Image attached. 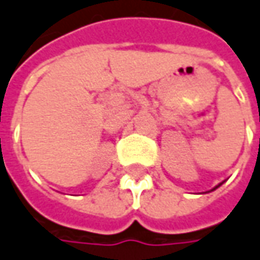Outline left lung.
Returning <instances> with one entry per match:
<instances>
[{"label":"left lung","instance_id":"left-lung-1","mask_svg":"<svg viewBox=\"0 0 260 260\" xmlns=\"http://www.w3.org/2000/svg\"><path fill=\"white\" fill-rule=\"evenodd\" d=\"M220 184H222V183H220ZM220 184H219V186H220ZM219 186H216L215 189H217V187H219ZM215 189H213V190H215Z\"/></svg>","mask_w":260,"mask_h":260}]
</instances>
